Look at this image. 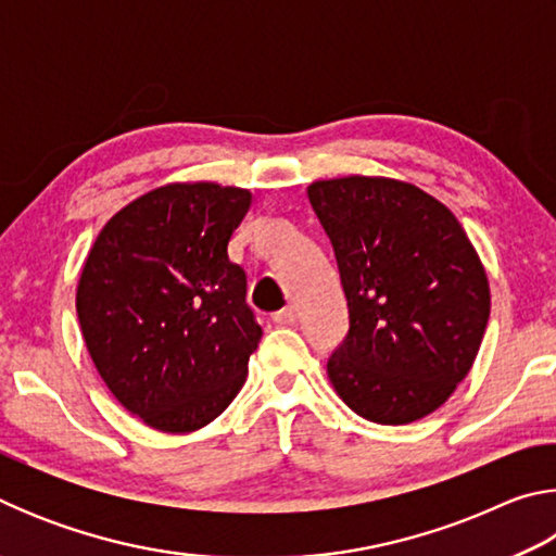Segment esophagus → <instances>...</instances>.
<instances>
[{
	"label": "esophagus",
	"mask_w": 556,
	"mask_h": 556,
	"mask_svg": "<svg viewBox=\"0 0 556 556\" xmlns=\"http://www.w3.org/2000/svg\"><path fill=\"white\" fill-rule=\"evenodd\" d=\"M271 318H275L277 326H294L296 324V308L287 306V308H281V312H277Z\"/></svg>",
	"instance_id": "esophagus-1"
}]
</instances>
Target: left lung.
<instances>
[{"instance_id":"8db88e82","label":"left lung","mask_w":556,"mask_h":556,"mask_svg":"<svg viewBox=\"0 0 556 556\" xmlns=\"http://www.w3.org/2000/svg\"><path fill=\"white\" fill-rule=\"evenodd\" d=\"M306 195L331 238L351 318L328 380L375 425L425 419L473 368L491 316L473 242L444 203L397 178H326Z\"/></svg>"}]
</instances>
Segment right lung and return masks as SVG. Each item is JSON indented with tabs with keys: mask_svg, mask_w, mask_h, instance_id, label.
Returning <instances> with one entry per match:
<instances>
[{
	"mask_svg": "<svg viewBox=\"0 0 556 556\" xmlns=\"http://www.w3.org/2000/svg\"><path fill=\"white\" fill-rule=\"evenodd\" d=\"M248 188L166 184L105 223L75 308L88 353L127 412L164 434L203 429L238 397L262 328L228 242Z\"/></svg>",
	"mask_w": 556,
	"mask_h": 556,
	"instance_id": "add662e5",
	"label": "right lung"
}]
</instances>
